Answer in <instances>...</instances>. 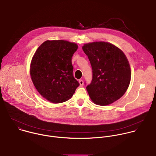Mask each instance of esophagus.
Returning a JSON list of instances; mask_svg holds the SVG:
<instances>
[{"mask_svg":"<svg viewBox=\"0 0 156 156\" xmlns=\"http://www.w3.org/2000/svg\"><path fill=\"white\" fill-rule=\"evenodd\" d=\"M79 84H80V87H83V81L82 79L79 80Z\"/></svg>","mask_w":156,"mask_h":156,"instance_id":"34e87169","label":"esophagus"}]
</instances>
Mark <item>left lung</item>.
Here are the masks:
<instances>
[{"instance_id":"1","label":"left lung","mask_w":156,"mask_h":156,"mask_svg":"<svg viewBox=\"0 0 156 156\" xmlns=\"http://www.w3.org/2000/svg\"><path fill=\"white\" fill-rule=\"evenodd\" d=\"M82 50L88 55L93 69L91 83L87 87L91 101L105 106L119 99L126 91L131 76L125 54L106 42L84 44Z\"/></svg>"}]
</instances>
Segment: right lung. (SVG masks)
Returning <instances> with one entry per match:
<instances>
[{
	"label": "right lung",
	"mask_w": 156,
	"mask_h": 156,
	"mask_svg": "<svg viewBox=\"0 0 156 156\" xmlns=\"http://www.w3.org/2000/svg\"><path fill=\"white\" fill-rule=\"evenodd\" d=\"M78 45L63 40L47 41L34 53L30 65L32 82L47 101L59 104L73 96L79 83L74 79L71 58Z\"/></svg>",
	"instance_id": "add662e5"
}]
</instances>
